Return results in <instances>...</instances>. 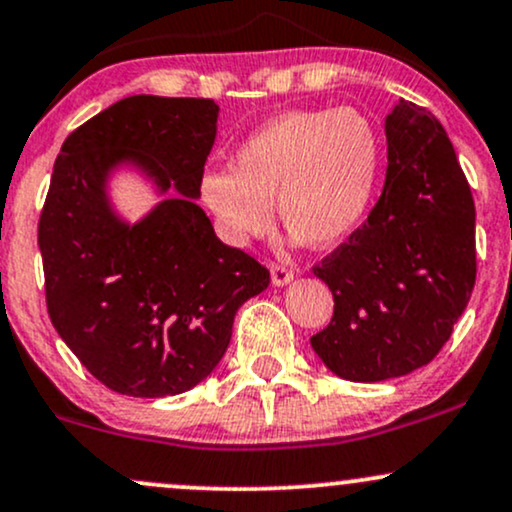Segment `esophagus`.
I'll return each mask as SVG.
<instances>
[{"instance_id":"1","label":"esophagus","mask_w":512,"mask_h":512,"mask_svg":"<svg viewBox=\"0 0 512 512\" xmlns=\"http://www.w3.org/2000/svg\"><path fill=\"white\" fill-rule=\"evenodd\" d=\"M269 272H272V284L274 286H286L293 279V272L286 264L281 262H269Z\"/></svg>"}]
</instances>
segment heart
Listing matches in <instances>:
<instances>
[{
  "instance_id": "b5f03b06",
  "label": "heart",
  "mask_w": 512,
  "mask_h": 512,
  "mask_svg": "<svg viewBox=\"0 0 512 512\" xmlns=\"http://www.w3.org/2000/svg\"><path fill=\"white\" fill-rule=\"evenodd\" d=\"M380 166L378 127L363 110H289L238 146L233 170H207L199 195L226 243L264 236L276 202L293 236L327 248L366 219Z\"/></svg>"
}]
</instances>
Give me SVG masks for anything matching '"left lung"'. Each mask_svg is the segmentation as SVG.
Returning <instances> with one entry per match:
<instances>
[{
	"label": "left lung",
	"mask_w": 512,
	"mask_h": 512,
	"mask_svg": "<svg viewBox=\"0 0 512 512\" xmlns=\"http://www.w3.org/2000/svg\"><path fill=\"white\" fill-rule=\"evenodd\" d=\"M385 134L383 195L313 267L330 286L334 315L310 344L334 375L354 383L431 363L477 281L474 199L443 125L399 98Z\"/></svg>",
	"instance_id": "left-lung-1"
}]
</instances>
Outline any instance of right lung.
Segmentation results:
<instances>
[{"label": "right lung", "instance_id": "right-lung-1", "mask_svg": "<svg viewBox=\"0 0 512 512\" xmlns=\"http://www.w3.org/2000/svg\"><path fill=\"white\" fill-rule=\"evenodd\" d=\"M219 105L129 96L64 139L38 223L52 325L88 373L129 397L190 390L226 354L233 317L269 286L255 257L216 238L197 207ZM134 162L181 192L129 227L104 180Z\"/></svg>", "mask_w": 512, "mask_h": 512}]
</instances>
